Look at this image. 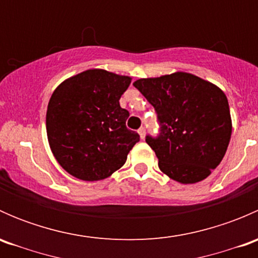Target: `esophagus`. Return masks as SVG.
<instances>
[{
	"mask_svg": "<svg viewBox=\"0 0 258 258\" xmlns=\"http://www.w3.org/2000/svg\"><path fill=\"white\" fill-rule=\"evenodd\" d=\"M139 134H140V137H141L142 140H145V137H146V130H145V127H141V128L139 130Z\"/></svg>",
	"mask_w": 258,
	"mask_h": 258,
	"instance_id": "1",
	"label": "esophagus"
}]
</instances>
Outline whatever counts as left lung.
Here are the masks:
<instances>
[{
    "label": "left lung",
    "instance_id": "8db88e82",
    "mask_svg": "<svg viewBox=\"0 0 258 258\" xmlns=\"http://www.w3.org/2000/svg\"><path fill=\"white\" fill-rule=\"evenodd\" d=\"M134 86L155 107L161 132L146 137L158 167L183 184L207 178L222 161L232 134L223 91L187 72L140 79Z\"/></svg>",
    "mask_w": 258,
    "mask_h": 258
}]
</instances>
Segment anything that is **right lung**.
Wrapping results in <instances>:
<instances>
[{"mask_svg": "<svg viewBox=\"0 0 258 258\" xmlns=\"http://www.w3.org/2000/svg\"><path fill=\"white\" fill-rule=\"evenodd\" d=\"M131 77L93 69L64 80L52 93L46 113L49 147L74 177L100 181L119 170L140 141L126 127L128 111L119 98Z\"/></svg>", "mask_w": 258, "mask_h": 258, "instance_id": "add662e5", "label": "right lung"}]
</instances>
